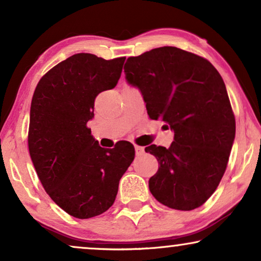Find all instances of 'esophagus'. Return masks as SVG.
I'll return each mask as SVG.
<instances>
[{"mask_svg":"<svg viewBox=\"0 0 261 261\" xmlns=\"http://www.w3.org/2000/svg\"><path fill=\"white\" fill-rule=\"evenodd\" d=\"M144 151H145V148H144V147H141V146L135 145V153H137L138 155L142 154V153H144Z\"/></svg>","mask_w":261,"mask_h":261,"instance_id":"esophagus-1","label":"esophagus"}]
</instances>
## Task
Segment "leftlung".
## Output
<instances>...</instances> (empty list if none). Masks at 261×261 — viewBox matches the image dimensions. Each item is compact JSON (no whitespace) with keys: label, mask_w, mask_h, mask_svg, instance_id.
<instances>
[{"label":"left lung","mask_w":261,"mask_h":261,"mask_svg":"<svg viewBox=\"0 0 261 261\" xmlns=\"http://www.w3.org/2000/svg\"><path fill=\"white\" fill-rule=\"evenodd\" d=\"M124 72L141 91L149 117L174 132L169 148H145L159 163L149 191L169 208H198L219 187L235 138L222 77L206 59L172 46L129 57Z\"/></svg>","instance_id":"1"}]
</instances>
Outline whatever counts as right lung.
Segmentation results:
<instances>
[{"label": "right lung", "mask_w": 261, "mask_h": 261, "mask_svg": "<svg viewBox=\"0 0 261 261\" xmlns=\"http://www.w3.org/2000/svg\"><path fill=\"white\" fill-rule=\"evenodd\" d=\"M126 57L106 60L77 53L39 81L31 105L28 148L45 191L77 219L101 215L115 201L134 146L103 148L88 128L95 98L115 88Z\"/></svg>", "instance_id": "add662e5"}]
</instances>
